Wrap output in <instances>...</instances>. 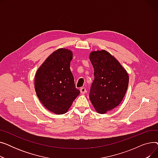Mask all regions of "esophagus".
<instances>
[{
  "mask_svg": "<svg viewBox=\"0 0 158 158\" xmlns=\"http://www.w3.org/2000/svg\"><path fill=\"white\" fill-rule=\"evenodd\" d=\"M86 89L85 88L82 87V88H80V92H81V94H85L86 93Z\"/></svg>",
  "mask_w": 158,
  "mask_h": 158,
  "instance_id": "esophagus-1",
  "label": "esophagus"
}]
</instances>
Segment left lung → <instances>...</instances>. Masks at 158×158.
<instances>
[{
	"label": "left lung",
	"mask_w": 158,
	"mask_h": 158,
	"mask_svg": "<svg viewBox=\"0 0 158 158\" xmlns=\"http://www.w3.org/2000/svg\"><path fill=\"white\" fill-rule=\"evenodd\" d=\"M89 60L95 76L89 99L97 112L104 114L122 101L128 88L129 75L118 61L105 50L92 51Z\"/></svg>",
	"instance_id": "left-lung-1"
}]
</instances>
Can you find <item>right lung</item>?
Returning <instances> with one entry per match:
<instances>
[{"mask_svg":"<svg viewBox=\"0 0 158 158\" xmlns=\"http://www.w3.org/2000/svg\"><path fill=\"white\" fill-rule=\"evenodd\" d=\"M73 53L70 50L58 48L40 66L35 77V89L41 103L57 114L68 111L79 95L70 69Z\"/></svg>","mask_w":158,"mask_h":158,"instance_id":"add662e5","label":"right lung"}]
</instances>
